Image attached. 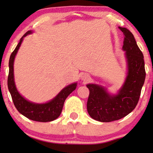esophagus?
I'll use <instances>...</instances> for the list:
<instances>
[{
    "instance_id": "34e87169",
    "label": "esophagus",
    "mask_w": 153,
    "mask_h": 153,
    "mask_svg": "<svg viewBox=\"0 0 153 153\" xmlns=\"http://www.w3.org/2000/svg\"><path fill=\"white\" fill-rule=\"evenodd\" d=\"M81 79L83 81L86 82V81H88L90 79V76L88 74H86V73H85V74H83L82 75H81Z\"/></svg>"
}]
</instances>
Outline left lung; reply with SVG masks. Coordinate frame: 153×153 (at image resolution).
Returning a JSON list of instances; mask_svg holds the SVG:
<instances>
[{"label":"left lung","mask_w":153,"mask_h":153,"mask_svg":"<svg viewBox=\"0 0 153 153\" xmlns=\"http://www.w3.org/2000/svg\"><path fill=\"white\" fill-rule=\"evenodd\" d=\"M125 35L123 50L125 51L127 72L125 82L116 94L109 93L101 85L88 83L87 102L88 114L94 120L108 123L124 118L134 109L139 102L146 79L143 55L132 33L119 27Z\"/></svg>","instance_id":"obj_1"}]
</instances>
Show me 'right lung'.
<instances>
[{"label":"right lung","mask_w":153,"mask_h":153,"mask_svg":"<svg viewBox=\"0 0 153 153\" xmlns=\"http://www.w3.org/2000/svg\"><path fill=\"white\" fill-rule=\"evenodd\" d=\"M33 30H28L24 35L10 56L9 60V74L7 78V86L12 101L16 109L21 114L27 118L37 122H51L58 118L61 114L64 102L70 94L76 89L77 83H73L62 89L59 93L50 101L46 103H35L28 101L19 93L16 88L14 76V62L18 50L22 45L24 37L32 34Z\"/></svg>","instance_id":"1"}]
</instances>
